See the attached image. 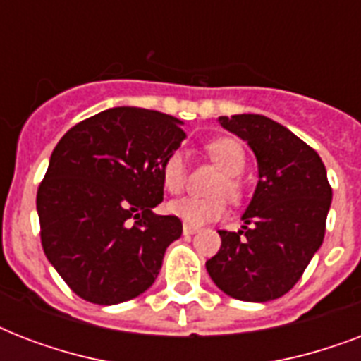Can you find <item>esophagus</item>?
Masks as SVG:
<instances>
[{
    "label": "esophagus",
    "mask_w": 361,
    "mask_h": 361,
    "mask_svg": "<svg viewBox=\"0 0 361 361\" xmlns=\"http://www.w3.org/2000/svg\"><path fill=\"white\" fill-rule=\"evenodd\" d=\"M197 231H198L197 226L183 225V234H185V236H189V234H195V232H197Z\"/></svg>",
    "instance_id": "obj_1"
}]
</instances>
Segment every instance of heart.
Segmentation results:
<instances>
[{"label": "heart", "instance_id": "b5f03b06", "mask_svg": "<svg viewBox=\"0 0 361 361\" xmlns=\"http://www.w3.org/2000/svg\"><path fill=\"white\" fill-rule=\"evenodd\" d=\"M206 153L223 170V176L215 183L214 192L226 195L228 198H240V174L245 169V152L240 142L232 138H215L206 144ZM161 178L166 191L180 192L187 180V163L183 153L172 152L161 164ZM169 212L180 217L185 225L202 226L206 223L221 219L225 215V200L221 197H181L169 204Z\"/></svg>", "mask_w": 361, "mask_h": 361}]
</instances>
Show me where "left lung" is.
Here are the masks:
<instances>
[{
  "instance_id": "1",
  "label": "left lung",
  "mask_w": 361,
  "mask_h": 361,
  "mask_svg": "<svg viewBox=\"0 0 361 361\" xmlns=\"http://www.w3.org/2000/svg\"><path fill=\"white\" fill-rule=\"evenodd\" d=\"M251 147L258 183L238 232L219 231L221 249L206 262L221 290L243 302L277 300L296 285L320 249L331 187L313 147L260 114L221 116Z\"/></svg>"
}]
</instances>
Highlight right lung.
I'll return each instance as SVG.
<instances>
[{
    "instance_id": "add662e5",
    "label": "right lung",
    "mask_w": 361,
    "mask_h": 361,
    "mask_svg": "<svg viewBox=\"0 0 361 361\" xmlns=\"http://www.w3.org/2000/svg\"><path fill=\"white\" fill-rule=\"evenodd\" d=\"M183 138L172 116L116 106L54 147L37 191L41 243L76 296L116 305L153 285L183 231L176 215L153 214L163 202L161 164Z\"/></svg>"
}]
</instances>
